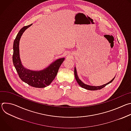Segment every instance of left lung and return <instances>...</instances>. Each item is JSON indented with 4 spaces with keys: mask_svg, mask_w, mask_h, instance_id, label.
Listing matches in <instances>:
<instances>
[{
    "mask_svg": "<svg viewBox=\"0 0 131 131\" xmlns=\"http://www.w3.org/2000/svg\"><path fill=\"white\" fill-rule=\"evenodd\" d=\"M74 77H75V79L77 82V83L79 84V85L81 86L82 88L85 89L86 90H93V91H94V90H101L102 89H103V88H104L106 85H107V84L110 83L111 82H113V81L114 80V79L115 78V77L112 79L110 81H109V82H108L107 83H106L104 85H101V86H91V85H87L84 84V83H83L79 78L78 75H77V70L76 68L74 67Z\"/></svg>",
    "mask_w": 131,
    "mask_h": 131,
    "instance_id": "1",
    "label": "left lung"
}]
</instances>
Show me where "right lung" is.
<instances>
[{"instance_id":"add662e5","label":"right lung","mask_w":131,"mask_h":131,"mask_svg":"<svg viewBox=\"0 0 131 131\" xmlns=\"http://www.w3.org/2000/svg\"><path fill=\"white\" fill-rule=\"evenodd\" d=\"M31 25L23 27L18 32L13 43L12 60L18 76L23 81L31 86L42 88L50 85L54 79L65 58L57 60L48 67L41 70L34 71L25 68L22 65L20 58L19 42L23 33Z\"/></svg>"}]
</instances>
